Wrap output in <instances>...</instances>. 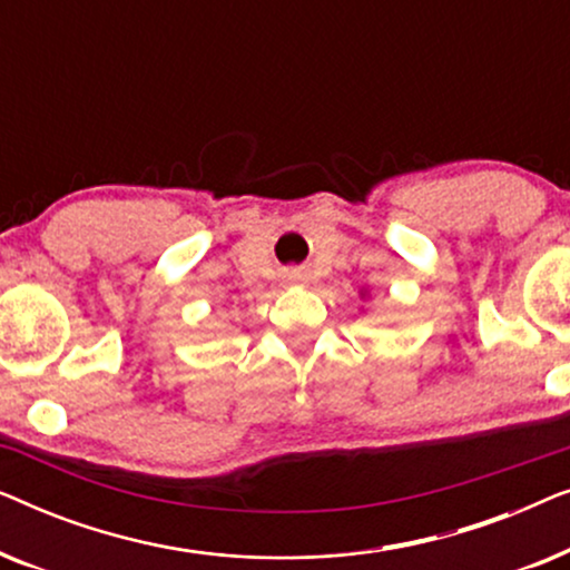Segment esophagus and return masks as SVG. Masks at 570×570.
Returning a JSON list of instances; mask_svg holds the SVG:
<instances>
[{
    "mask_svg": "<svg viewBox=\"0 0 570 570\" xmlns=\"http://www.w3.org/2000/svg\"><path fill=\"white\" fill-rule=\"evenodd\" d=\"M285 277H287V283H303V279H306V275H303V272H298V269H291Z\"/></svg>",
    "mask_w": 570,
    "mask_h": 570,
    "instance_id": "obj_1",
    "label": "esophagus"
}]
</instances>
